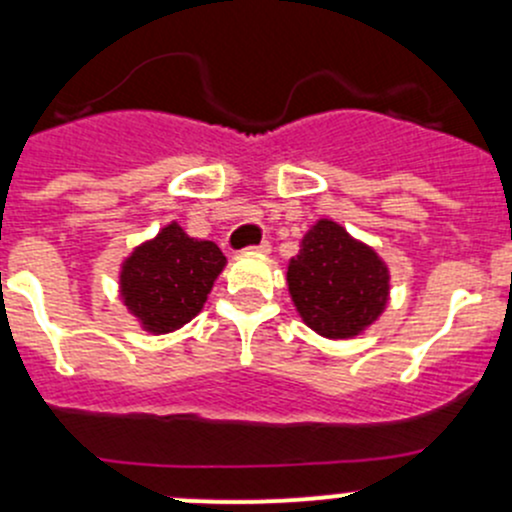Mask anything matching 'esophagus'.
Segmentation results:
<instances>
[{
	"label": "esophagus",
	"instance_id": "1",
	"mask_svg": "<svg viewBox=\"0 0 512 512\" xmlns=\"http://www.w3.org/2000/svg\"><path fill=\"white\" fill-rule=\"evenodd\" d=\"M250 252H260V255H265V252H270V242H260V245H252L247 247Z\"/></svg>",
	"mask_w": 512,
	"mask_h": 512
}]
</instances>
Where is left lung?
I'll list each match as a JSON object with an SVG mask.
<instances>
[{"mask_svg":"<svg viewBox=\"0 0 512 512\" xmlns=\"http://www.w3.org/2000/svg\"><path fill=\"white\" fill-rule=\"evenodd\" d=\"M287 285L309 329L327 339H349L384 312L389 270L342 225L319 220L289 262Z\"/></svg>","mask_w":512,"mask_h":512,"instance_id":"8db88e82","label":"left lung"}]
</instances>
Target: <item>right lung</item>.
<instances>
[{"label": "right lung", "mask_w": 512, "mask_h": 512, "mask_svg": "<svg viewBox=\"0 0 512 512\" xmlns=\"http://www.w3.org/2000/svg\"><path fill=\"white\" fill-rule=\"evenodd\" d=\"M223 267L215 242L195 240L170 223L123 262V302L148 332H175L203 309Z\"/></svg>", "instance_id": "1"}]
</instances>
